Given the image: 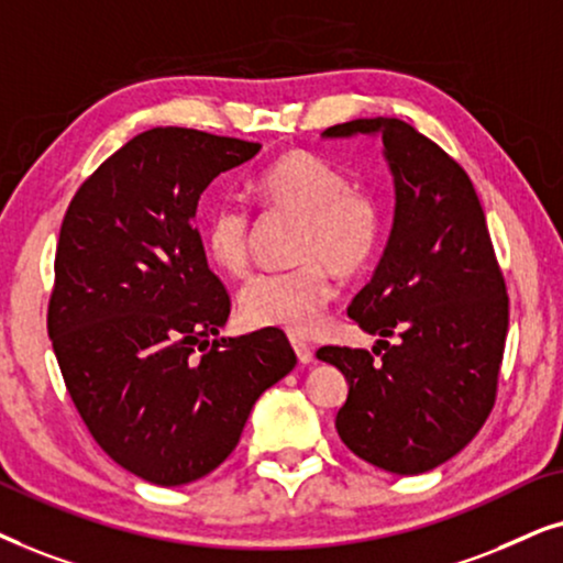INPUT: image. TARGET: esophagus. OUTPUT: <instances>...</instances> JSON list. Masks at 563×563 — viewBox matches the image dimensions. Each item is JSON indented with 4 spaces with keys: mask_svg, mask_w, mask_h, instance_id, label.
Returning <instances> with one entry per match:
<instances>
[{
    "mask_svg": "<svg viewBox=\"0 0 563 563\" xmlns=\"http://www.w3.org/2000/svg\"><path fill=\"white\" fill-rule=\"evenodd\" d=\"M290 344H294L296 355H298V360H301V363H311V360H313L311 344H306L303 340H298V336H290Z\"/></svg>",
    "mask_w": 563,
    "mask_h": 563,
    "instance_id": "obj_1",
    "label": "esophagus"
}]
</instances>
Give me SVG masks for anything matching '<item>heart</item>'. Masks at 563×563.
<instances>
[{
  "label": "heart",
  "mask_w": 563,
  "mask_h": 563,
  "mask_svg": "<svg viewBox=\"0 0 563 563\" xmlns=\"http://www.w3.org/2000/svg\"><path fill=\"white\" fill-rule=\"evenodd\" d=\"M252 192L273 211L298 216L290 257L298 265L262 273L239 296V313L250 327H275L309 334L334 296L332 269L355 275L376 257L384 213L368 187L311 152H290L269 162L252 179ZM208 257L221 273L242 277L252 262V216L236 200H221L203 227Z\"/></svg>",
  "instance_id": "obj_1"
}]
</instances>
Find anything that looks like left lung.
<instances>
[{"instance_id": "1", "label": "left lung", "mask_w": 563, "mask_h": 563, "mask_svg": "<svg viewBox=\"0 0 563 563\" xmlns=\"http://www.w3.org/2000/svg\"><path fill=\"white\" fill-rule=\"evenodd\" d=\"M352 133H380L396 185L388 246L347 309L385 350L327 344L317 357L350 384L334 422L342 443L391 474H424L463 451L497 401L505 275L474 183L451 154L399 118L350 120L324 136Z\"/></svg>"}]
</instances>
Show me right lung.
<instances>
[{
    "label": "right lung",
    "mask_w": 563,
    "mask_h": 563,
    "mask_svg": "<svg viewBox=\"0 0 563 563\" xmlns=\"http://www.w3.org/2000/svg\"><path fill=\"white\" fill-rule=\"evenodd\" d=\"M257 152L195 129L144 131L66 208L48 336L97 445L144 482L179 486L219 468L254 401L296 365L275 327L211 340L231 298L195 211L221 172Z\"/></svg>",
    "instance_id": "right-lung-1"
}]
</instances>
